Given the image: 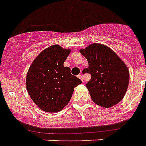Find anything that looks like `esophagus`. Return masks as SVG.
I'll use <instances>...</instances> for the list:
<instances>
[{"label":"esophagus","instance_id":"obj_1","mask_svg":"<svg viewBox=\"0 0 146 146\" xmlns=\"http://www.w3.org/2000/svg\"><path fill=\"white\" fill-rule=\"evenodd\" d=\"M78 77L80 79V80H81L82 81H84V80H83V76H82V75H80H80H78Z\"/></svg>","mask_w":146,"mask_h":146}]
</instances>
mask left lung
Segmentation results:
<instances>
[{"instance_id": "left-lung-1", "label": "left lung", "mask_w": 146, "mask_h": 146, "mask_svg": "<svg viewBox=\"0 0 146 146\" xmlns=\"http://www.w3.org/2000/svg\"><path fill=\"white\" fill-rule=\"evenodd\" d=\"M80 52L89 64L83 73L91 75L86 87L93 101L107 108L117 104L124 98L129 83V71L124 62L101 44L94 43Z\"/></svg>"}]
</instances>
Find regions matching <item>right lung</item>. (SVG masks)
Segmentation results:
<instances>
[{"label": "right lung", "instance_id": "right-lung-1", "mask_svg": "<svg viewBox=\"0 0 146 146\" xmlns=\"http://www.w3.org/2000/svg\"><path fill=\"white\" fill-rule=\"evenodd\" d=\"M70 52L58 45L50 46L35 58L28 71L27 90L45 111H61L70 102L74 87L82 83L70 73V67L63 66Z\"/></svg>", "mask_w": 146, "mask_h": 146}]
</instances>
